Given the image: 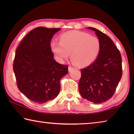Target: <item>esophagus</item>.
Instances as JSON below:
<instances>
[{
    "mask_svg": "<svg viewBox=\"0 0 134 134\" xmlns=\"http://www.w3.org/2000/svg\"><path fill=\"white\" fill-rule=\"evenodd\" d=\"M68 70H69V71H71L73 70V68L71 66H69V67H68Z\"/></svg>",
    "mask_w": 134,
    "mask_h": 134,
    "instance_id": "34e87169",
    "label": "esophagus"
}]
</instances>
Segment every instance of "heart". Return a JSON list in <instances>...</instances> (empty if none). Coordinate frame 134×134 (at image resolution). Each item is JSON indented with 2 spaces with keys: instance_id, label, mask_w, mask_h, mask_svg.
Instances as JSON below:
<instances>
[{
  "instance_id": "b5f03b06",
  "label": "heart",
  "mask_w": 134,
  "mask_h": 134,
  "mask_svg": "<svg viewBox=\"0 0 134 134\" xmlns=\"http://www.w3.org/2000/svg\"><path fill=\"white\" fill-rule=\"evenodd\" d=\"M50 49L59 62H63L70 55L72 62L80 67L88 66L99 56L100 42L94 36L81 31H70L60 36V42L53 41Z\"/></svg>"
}]
</instances>
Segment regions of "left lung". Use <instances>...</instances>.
I'll return each instance as SVG.
<instances>
[{
  "label": "left lung",
  "mask_w": 134,
  "mask_h": 134,
  "mask_svg": "<svg viewBox=\"0 0 134 134\" xmlns=\"http://www.w3.org/2000/svg\"><path fill=\"white\" fill-rule=\"evenodd\" d=\"M88 29L95 31L101 49L95 62L81 70L79 89L84 99L94 103H101L112 97L121 80L122 57L119 49L108 35L92 27Z\"/></svg>",
  "instance_id": "8db88e82"
}]
</instances>
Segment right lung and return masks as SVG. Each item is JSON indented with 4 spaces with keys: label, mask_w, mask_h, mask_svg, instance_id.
Segmentation results:
<instances>
[{
    "label": "right lung",
    "mask_w": 134,
    "mask_h": 134,
    "mask_svg": "<svg viewBox=\"0 0 134 134\" xmlns=\"http://www.w3.org/2000/svg\"><path fill=\"white\" fill-rule=\"evenodd\" d=\"M60 28L37 27L24 38L15 52L13 71L19 90L31 101L44 103L58 96L67 65L54 59L50 42Z\"/></svg>",
    "instance_id": "obj_1"
}]
</instances>
